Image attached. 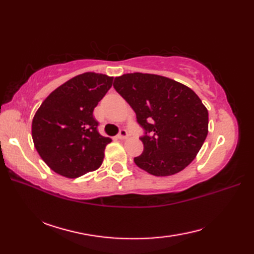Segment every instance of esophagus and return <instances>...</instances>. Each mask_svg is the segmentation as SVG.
Wrapping results in <instances>:
<instances>
[{"mask_svg": "<svg viewBox=\"0 0 254 254\" xmlns=\"http://www.w3.org/2000/svg\"><path fill=\"white\" fill-rule=\"evenodd\" d=\"M127 136H128V134H127V131L126 130V128H121L120 132H119V134H118V137L120 139H126V138H127Z\"/></svg>", "mask_w": 254, "mask_h": 254, "instance_id": "obj_1", "label": "esophagus"}]
</instances>
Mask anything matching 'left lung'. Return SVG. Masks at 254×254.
Masks as SVG:
<instances>
[{
  "label": "left lung",
  "instance_id": "1",
  "mask_svg": "<svg viewBox=\"0 0 254 254\" xmlns=\"http://www.w3.org/2000/svg\"><path fill=\"white\" fill-rule=\"evenodd\" d=\"M113 87L144 130V150L134 163L157 177L175 175L190 165L208 133V112L198 96L155 74H124L115 78Z\"/></svg>",
  "mask_w": 254,
  "mask_h": 254
}]
</instances>
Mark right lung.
Returning a JSON list of instances; mask_svg holds the SVG:
<instances>
[{
	"instance_id": "add662e5",
	"label": "right lung",
	"mask_w": 254,
	"mask_h": 254,
	"mask_svg": "<svg viewBox=\"0 0 254 254\" xmlns=\"http://www.w3.org/2000/svg\"><path fill=\"white\" fill-rule=\"evenodd\" d=\"M113 77L84 73L47 97L32 120L35 147L50 168L66 178L98 169L111 138L98 132L94 109L111 88Z\"/></svg>"
}]
</instances>
